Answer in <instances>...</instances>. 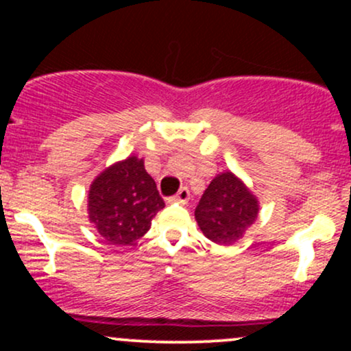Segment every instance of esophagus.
<instances>
[{"label":"esophagus","instance_id":"1","mask_svg":"<svg viewBox=\"0 0 351 351\" xmlns=\"http://www.w3.org/2000/svg\"><path fill=\"white\" fill-rule=\"evenodd\" d=\"M188 199H189V191H188V188H181L180 191H178V195H175V196H173V198H171V201H178V203H181V204H186Z\"/></svg>","mask_w":351,"mask_h":351}]
</instances>
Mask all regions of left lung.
<instances>
[{
	"label": "left lung",
	"mask_w": 351,
	"mask_h": 351,
	"mask_svg": "<svg viewBox=\"0 0 351 351\" xmlns=\"http://www.w3.org/2000/svg\"><path fill=\"white\" fill-rule=\"evenodd\" d=\"M259 199L232 171H223L211 180L196 206L195 217L203 234L219 245L243 239L247 228L259 216Z\"/></svg>",
	"instance_id": "obj_1"
}]
</instances>
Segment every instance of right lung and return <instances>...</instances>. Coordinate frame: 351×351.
<instances>
[{
    "label": "right lung",
    "instance_id": "add662e5",
    "mask_svg": "<svg viewBox=\"0 0 351 351\" xmlns=\"http://www.w3.org/2000/svg\"><path fill=\"white\" fill-rule=\"evenodd\" d=\"M163 208L155 180L136 155L107 167L88 188V221L108 244L135 243L147 234L152 219Z\"/></svg>",
    "mask_w": 351,
    "mask_h": 351
}]
</instances>
